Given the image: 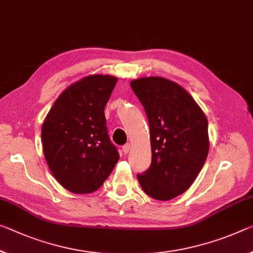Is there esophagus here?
Listing matches in <instances>:
<instances>
[{"label":"esophagus","instance_id":"34e87169","mask_svg":"<svg viewBox=\"0 0 253 253\" xmlns=\"http://www.w3.org/2000/svg\"><path fill=\"white\" fill-rule=\"evenodd\" d=\"M130 147H131V145H130V144H129V143H127V144H125V145H124V146H123V151H124V153H125V154H127V153H128V152H129V151H130Z\"/></svg>","mask_w":253,"mask_h":253}]
</instances>
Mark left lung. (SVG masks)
Masks as SVG:
<instances>
[{
	"label": "left lung",
	"instance_id": "1",
	"mask_svg": "<svg viewBox=\"0 0 253 253\" xmlns=\"http://www.w3.org/2000/svg\"><path fill=\"white\" fill-rule=\"evenodd\" d=\"M145 109L152 148L151 167L137 174L150 197L170 200L189 188L206 161L208 122L194 98L175 82L150 76L130 82Z\"/></svg>",
	"mask_w": 253,
	"mask_h": 253
}]
</instances>
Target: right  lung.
Listing matches in <instances>:
<instances>
[{"label":"right lung","instance_id":"right-lung-1","mask_svg":"<svg viewBox=\"0 0 253 253\" xmlns=\"http://www.w3.org/2000/svg\"><path fill=\"white\" fill-rule=\"evenodd\" d=\"M118 79L89 75L64 90L42 127L43 155L56 180L74 194L98 190L119 160L105 107Z\"/></svg>","mask_w":253,"mask_h":253}]
</instances>
